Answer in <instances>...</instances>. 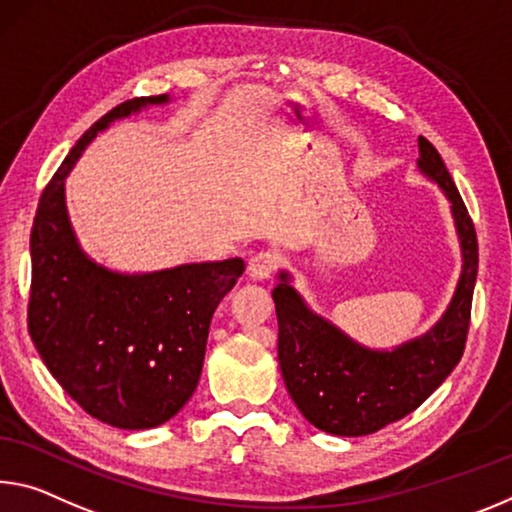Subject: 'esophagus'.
Listing matches in <instances>:
<instances>
[{"label": "esophagus", "instance_id": "esophagus-1", "mask_svg": "<svg viewBox=\"0 0 512 512\" xmlns=\"http://www.w3.org/2000/svg\"><path fill=\"white\" fill-rule=\"evenodd\" d=\"M278 264H280V257L275 255V253H271V250H262V253H257V255H253L248 259V269H246V273H248V278L250 280H269L271 275H273V271L278 269Z\"/></svg>", "mask_w": 512, "mask_h": 512}]
</instances>
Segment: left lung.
Masks as SVG:
<instances>
[{
  "label": "left lung",
  "mask_w": 512,
  "mask_h": 512,
  "mask_svg": "<svg viewBox=\"0 0 512 512\" xmlns=\"http://www.w3.org/2000/svg\"><path fill=\"white\" fill-rule=\"evenodd\" d=\"M417 168L449 198L462 253L456 294L426 335L392 351H373L314 314L289 285V273L280 271L273 289L287 392L303 417L330 435H369L410 415L444 383L465 351L478 273L476 230L440 152L424 136H419Z\"/></svg>",
  "instance_id": "obj_1"
}]
</instances>
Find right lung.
I'll list each match as a JSON object with an SVG mask.
<instances>
[{"label":"right lung","mask_w":512,"mask_h":512,"mask_svg":"<svg viewBox=\"0 0 512 512\" xmlns=\"http://www.w3.org/2000/svg\"><path fill=\"white\" fill-rule=\"evenodd\" d=\"M168 95L118 104L81 136L40 196L31 227L29 335L70 399L102 424H166L196 392L209 323L243 259L118 273L93 262L72 232L66 177L97 132Z\"/></svg>","instance_id":"add662e5"}]
</instances>
